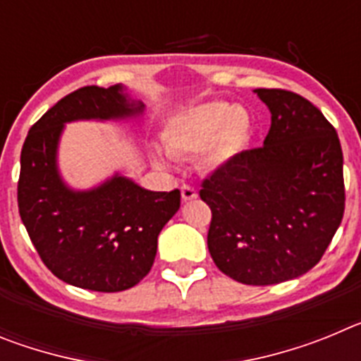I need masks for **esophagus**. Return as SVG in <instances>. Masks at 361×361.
I'll use <instances>...</instances> for the list:
<instances>
[{"instance_id": "esophagus-1", "label": "esophagus", "mask_w": 361, "mask_h": 361, "mask_svg": "<svg viewBox=\"0 0 361 361\" xmlns=\"http://www.w3.org/2000/svg\"><path fill=\"white\" fill-rule=\"evenodd\" d=\"M180 195H183V200H193L197 199V191L195 188L188 186V184H184L183 188H180Z\"/></svg>"}]
</instances>
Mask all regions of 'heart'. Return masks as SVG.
Segmentation results:
<instances>
[{"label": "heart", "mask_w": 361, "mask_h": 361, "mask_svg": "<svg viewBox=\"0 0 361 361\" xmlns=\"http://www.w3.org/2000/svg\"><path fill=\"white\" fill-rule=\"evenodd\" d=\"M253 121L250 111L226 101H209L171 117L162 132L166 152L171 157H195L200 153L204 170H224L250 145ZM161 166L170 159L161 149L153 153Z\"/></svg>", "instance_id": "obj_1"}]
</instances>
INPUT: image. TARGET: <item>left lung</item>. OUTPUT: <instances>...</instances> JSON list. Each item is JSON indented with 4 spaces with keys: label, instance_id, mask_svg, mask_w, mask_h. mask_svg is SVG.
<instances>
[{
    "label": "left lung",
    "instance_id": "8db88e82",
    "mask_svg": "<svg viewBox=\"0 0 361 361\" xmlns=\"http://www.w3.org/2000/svg\"><path fill=\"white\" fill-rule=\"evenodd\" d=\"M255 94L271 111L264 146L202 183L212 208L208 250L224 275L271 286L320 262L345 209L343 153L333 124L302 95Z\"/></svg>",
    "mask_w": 361,
    "mask_h": 361
}]
</instances>
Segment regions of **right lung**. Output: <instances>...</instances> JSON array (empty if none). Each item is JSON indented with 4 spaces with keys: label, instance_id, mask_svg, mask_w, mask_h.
<instances>
[{
    "label": "right lung",
    "instance_id": "1",
    "mask_svg": "<svg viewBox=\"0 0 361 361\" xmlns=\"http://www.w3.org/2000/svg\"><path fill=\"white\" fill-rule=\"evenodd\" d=\"M145 104L123 85L85 86L54 104L21 149L18 206L44 266L63 282L99 293L133 288L149 273L157 237L180 208V191H149L116 173L90 190L61 177L57 149L66 123L139 119Z\"/></svg>",
    "mask_w": 361,
    "mask_h": 361
}]
</instances>
